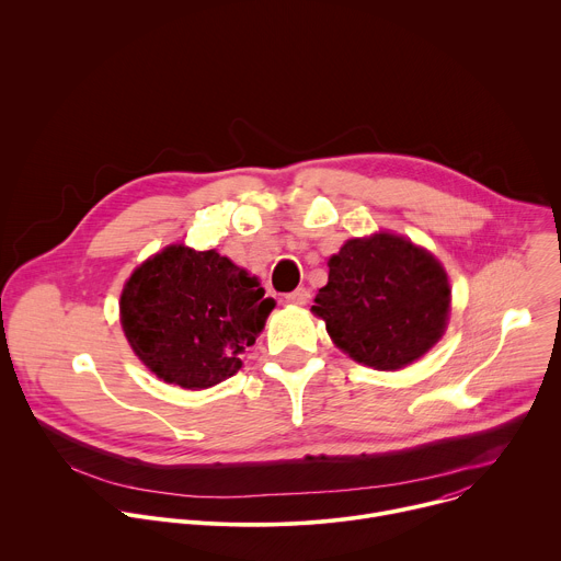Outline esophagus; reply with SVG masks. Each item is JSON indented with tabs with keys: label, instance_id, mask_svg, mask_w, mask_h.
<instances>
[{
	"label": "esophagus",
	"instance_id": "obj_1",
	"mask_svg": "<svg viewBox=\"0 0 561 561\" xmlns=\"http://www.w3.org/2000/svg\"><path fill=\"white\" fill-rule=\"evenodd\" d=\"M308 299H310V290L304 288V286H299V288H295L293 293L286 295V301H288V304H297V306L308 304Z\"/></svg>",
	"mask_w": 561,
	"mask_h": 561
}]
</instances>
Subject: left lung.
<instances>
[{"label":"left lung","mask_w":561,"mask_h":561,"mask_svg":"<svg viewBox=\"0 0 561 561\" xmlns=\"http://www.w3.org/2000/svg\"><path fill=\"white\" fill-rule=\"evenodd\" d=\"M337 348L375 370H399L444 335L450 284L444 266L392 232L348 239L329 260L310 308Z\"/></svg>","instance_id":"8db88e82"}]
</instances>
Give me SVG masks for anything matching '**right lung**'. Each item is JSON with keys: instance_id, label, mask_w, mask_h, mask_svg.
Returning <instances> with one entry per match:
<instances>
[{"instance_id": "obj_1", "label": "right lung", "mask_w": 561, "mask_h": 561, "mask_svg": "<svg viewBox=\"0 0 561 561\" xmlns=\"http://www.w3.org/2000/svg\"><path fill=\"white\" fill-rule=\"evenodd\" d=\"M273 308L257 277L228 257L173 244L135 268L119 319L130 348L159 379L199 390L242 368L239 355Z\"/></svg>"}]
</instances>
